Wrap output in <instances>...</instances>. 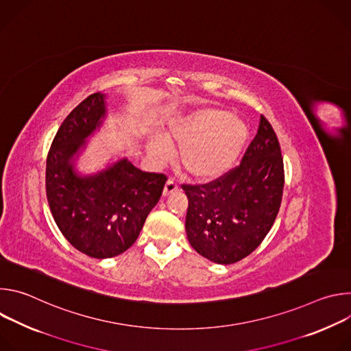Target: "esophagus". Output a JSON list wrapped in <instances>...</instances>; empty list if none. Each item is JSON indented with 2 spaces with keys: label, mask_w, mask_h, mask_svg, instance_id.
I'll return each mask as SVG.
<instances>
[{
  "label": "esophagus",
  "mask_w": 351,
  "mask_h": 351,
  "mask_svg": "<svg viewBox=\"0 0 351 351\" xmlns=\"http://www.w3.org/2000/svg\"><path fill=\"white\" fill-rule=\"evenodd\" d=\"M176 190H178V184H176L172 179H168V180H167V183H165V187H164L162 194H164V197H167V195H169V194L175 193Z\"/></svg>",
  "instance_id": "1"
}]
</instances>
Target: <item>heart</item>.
<instances>
[{
    "label": "heart",
    "mask_w": 351,
    "mask_h": 351,
    "mask_svg": "<svg viewBox=\"0 0 351 351\" xmlns=\"http://www.w3.org/2000/svg\"><path fill=\"white\" fill-rule=\"evenodd\" d=\"M248 126L228 110L198 107L175 118L164 138H148L147 152L157 164L169 156V145L179 147L178 161L183 171L197 180H215L230 172L248 143Z\"/></svg>",
    "instance_id": "b5f03b06"
}]
</instances>
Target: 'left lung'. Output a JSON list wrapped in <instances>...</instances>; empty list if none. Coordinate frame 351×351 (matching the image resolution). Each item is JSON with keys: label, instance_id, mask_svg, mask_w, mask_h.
<instances>
[{"label": "left lung", "instance_id": "8db88e82", "mask_svg": "<svg viewBox=\"0 0 351 351\" xmlns=\"http://www.w3.org/2000/svg\"><path fill=\"white\" fill-rule=\"evenodd\" d=\"M285 173L278 137L261 115L240 165L208 184H183L186 234L207 260L228 265L252 254L278 215Z\"/></svg>", "mask_w": 351, "mask_h": 351}]
</instances>
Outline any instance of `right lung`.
Masks as SVG:
<instances>
[{"label": "right lung", "instance_id": "1", "mask_svg": "<svg viewBox=\"0 0 351 351\" xmlns=\"http://www.w3.org/2000/svg\"><path fill=\"white\" fill-rule=\"evenodd\" d=\"M107 115V94L83 99L60 126L45 168L47 199L57 226L80 253L98 260L125 253L137 240L167 182L161 173L140 171L126 157L94 173L79 171L87 140Z\"/></svg>", "mask_w": 351, "mask_h": 351}]
</instances>
